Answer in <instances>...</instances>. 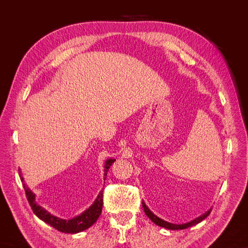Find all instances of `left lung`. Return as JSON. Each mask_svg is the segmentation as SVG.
<instances>
[{
  "label": "left lung",
  "mask_w": 248,
  "mask_h": 248,
  "mask_svg": "<svg viewBox=\"0 0 248 248\" xmlns=\"http://www.w3.org/2000/svg\"><path fill=\"white\" fill-rule=\"evenodd\" d=\"M142 207H143V209H144L145 215L148 216V217H150V219L154 222L155 224L158 225V226H162V228L169 229V230H184V229L189 228V226H192V225H195V224H198L199 222L204 220L205 217H207L210 215V212H211V209H210L209 211L203 213L202 216H200L199 217H197V219L192 220L191 222H188V223H185V224H173V223H170V222H166V221H164V220L159 219L158 217L153 215V213L150 211V209H149L148 207H146L144 202H142Z\"/></svg>",
  "instance_id": "left-lung-1"
}]
</instances>
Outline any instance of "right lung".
<instances>
[{
    "mask_svg": "<svg viewBox=\"0 0 248 248\" xmlns=\"http://www.w3.org/2000/svg\"><path fill=\"white\" fill-rule=\"evenodd\" d=\"M115 162V159H107L106 163H105V174L104 176H107V171L108 169L111 166L112 163ZM22 182H24V178L20 177ZM24 185V189L25 192H26V197L29 204L32 209V211L35 215L39 217V219L43 220L46 223H48L49 225H51L52 228H54L60 232L63 233H78L82 232V231L89 229L90 226L93 225L102 213V209H103V191L99 192V195L96 200L94 201V203L91 205V207L84 211L82 215H79L78 217H73L71 220H63L60 219V217H57L54 216H51L49 212L46 211L45 209H43L39 205L36 204L35 201V195L28 189L26 187V185Z\"/></svg>",
    "mask_w": 248,
    "mask_h": 248,
    "instance_id": "add662e5",
    "label": "right lung"
}]
</instances>
